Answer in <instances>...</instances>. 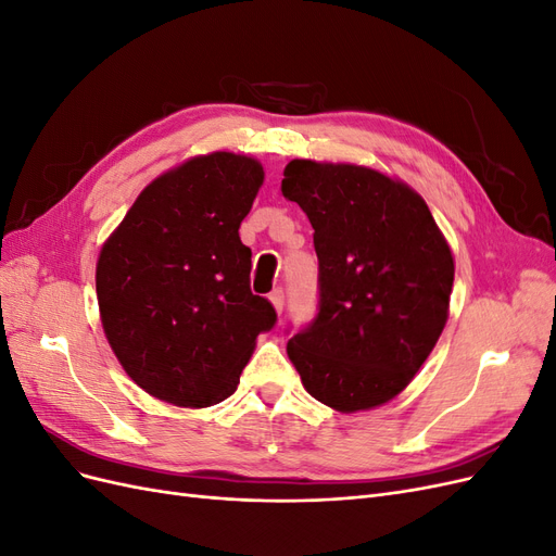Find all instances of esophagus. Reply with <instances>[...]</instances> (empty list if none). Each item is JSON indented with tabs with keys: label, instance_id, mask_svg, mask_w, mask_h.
Returning a JSON list of instances; mask_svg holds the SVG:
<instances>
[{
	"label": "esophagus",
	"instance_id": "obj_1",
	"mask_svg": "<svg viewBox=\"0 0 556 556\" xmlns=\"http://www.w3.org/2000/svg\"><path fill=\"white\" fill-rule=\"evenodd\" d=\"M268 301H271L274 308H276V313L280 315V313H282V306H285V294H282V290H280V288H278V290H274L271 294H268Z\"/></svg>",
	"mask_w": 556,
	"mask_h": 556
}]
</instances>
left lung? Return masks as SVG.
<instances>
[{
  "mask_svg": "<svg viewBox=\"0 0 556 556\" xmlns=\"http://www.w3.org/2000/svg\"><path fill=\"white\" fill-rule=\"evenodd\" d=\"M282 197L315 229L317 315L288 357L339 413L382 406L425 364L447 323L454 260L425 199L357 164L292 160Z\"/></svg>",
  "mask_w": 556,
  "mask_h": 556,
  "instance_id": "obj_1",
  "label": "left lung"
}]
</instances>
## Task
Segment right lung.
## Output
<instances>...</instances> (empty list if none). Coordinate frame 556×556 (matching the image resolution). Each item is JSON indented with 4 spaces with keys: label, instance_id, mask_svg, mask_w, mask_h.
<instances>
[{
    "label": "right lung",
    "instance_id": "1",
    "mask_svg": "<svg viewBox=\"0 0 556 556\" xmlns=\"http://www.w3.org/2000/svg\"><path fill=\"white\" fill-rule=\"evenodd\" d=\"M264 182L257 160L211 153L137 197L97 260V301L117 362L141 390L182 408L237 392L271 301L250 292L239 227Z\"/></svg>",
    "mask_w": 556,
    "mask_h": 556
}]
</instances>
